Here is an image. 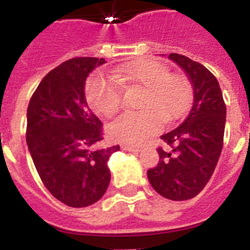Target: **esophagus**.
I'll return each instance as SVG.
<instances>
[{"instance_id": "esophagus-1", "label": "esophagus", "mask_w": 250, "mask_h": 250, "mask_svg": "<svg viewBox=\"0 0 250 250\" xmlns=\"http://www.w3.org/2000/svg\"><path fill=\"white\" fill-rule=\"evenodd\" d=\"M123 150H127V152H140L141 148L140 146H135V145H127V144H123L121 146Z\"/></svg>"}]
</instances>
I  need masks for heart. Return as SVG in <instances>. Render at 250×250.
<instances>
[{
    "mask_svg": "<svg viewBox=\"0 0 250 250\" xmlns=\"http://www.w3.org/2000/svg\"><path fill=\"white\" fill-rule=\"evenodd\" d=\"M113 78L90 76L85 85L86 100L92 109L102 117L117 114L123 104L122 85L144 88L141 111L122 114L110 125L114 140L139 144L160 131L162 119L170 123L180 119L189 110L192 90L183 76L171 75L170 68L153 60H139L113 70Z\"/></svg>",
    "mask_w": 250,
    "mask_h": 250,
    "instance_id": "heart-1",
    "label": "heart"
}]
</instances>
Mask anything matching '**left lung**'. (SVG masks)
Here are the masks:
<instances>
[{
	"label": "left lung",
	"mask_w": 250,
	"mask_h": 250,
	"mask_svg": "<svg viewBox=\"0 0 250 250\" xmlns=\"http://www.w3.org/2000/svg\"><path fill=\"white\" fill-rule=\"evenodd\" d=\"M171 61L186 71L193 86V106L178 128L161 139L160 162L148 170L157 193L172 201L197 196L211 178L221 156L226 125V104L217 78L196 61L171 53Z\"/></svg>",
	"instance_id": "8db88e82"
}]
</instances>
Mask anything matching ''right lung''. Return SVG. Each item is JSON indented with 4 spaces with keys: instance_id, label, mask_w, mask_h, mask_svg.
Returning a JSON list of instances; mask_svg holds the SVG:
<instances>
[{
    "instance_id": "1",
    "label": "right lung",
    "mask_w": 250,
    "mask_h": 250,
    "mask_svg": "<svg viewBox=\"0 0 250 250\" xmlns=\"http://www.w3.org/2000/svg\"><path fill=\"white\" fill-rule=\"evenodd\" d=\"M104 58L78 57L53 68L41 80L27 109V145L46 189L64 205L85 208L105 194L109 157L119 145L93 149L102 123L89 110L85 80Z\"/></svg>"
}]
</instances>
